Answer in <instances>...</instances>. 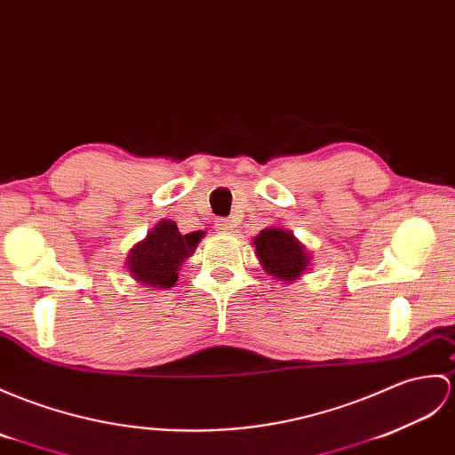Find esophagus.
<instances>
[{"mask_svg": "<svg viewBox=\"0 0 455 455\" xmlns=\"http://www.w3.org/2000/svg\"><path fill=\"white\" fill-rule=\"evenodd\" d=\"M215 228H217L219 232H225V235H230V232L235 230V223H232L230 219L220 217V219L215 220Z\"/></svg>", "mask_w": 455, "mask_h": 455, "instance_id": "esophagus-1", "label": "esophagus"}]
</instances>
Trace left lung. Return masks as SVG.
I'll list each match as a JSON object with an SVG mask.
<instances>
[{
	"instance_id": "1",
	"label": "left lung",
	"mask_w": 455,
	"mask_h": 455,
	"mask_svg": "<svg viewBox=\"0 0 455 455\" xmlns=\"http://www.w3.org/2000/svg\"><path fill=\"white\" fill-rule=\"evenodd\" d=\"M253 246H256L263 269L277 279L294 281L302 275V271L308 266V256H306L304 246L287 230H261L253 238Z\"/></svg>"
}]
</instances>
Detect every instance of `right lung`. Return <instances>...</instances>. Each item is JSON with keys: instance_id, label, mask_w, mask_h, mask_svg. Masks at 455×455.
Segmentation results:
<instances>
[{"instance_id": "1", "label": "right lung", "mask_w": 455, "mask_h": 455, "mask_svg": "<svg viewBox=\"0 0 455 455\" xmlns=\"http://www.w3.org/2000/svg\"><path fill=\"white\" fill-rule=\"evenodd\" d=\"M199 238H202L199 232L180 235L172 220H161L147 240L132 251L128 267L133 273V279L155 289L172 287L178 281L182 261L194 253Z\"/></svg>"}]
</instances>
